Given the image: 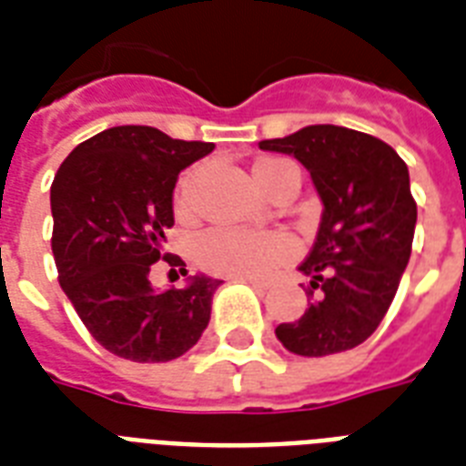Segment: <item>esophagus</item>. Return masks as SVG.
Instances as JSON below:
<instances>
[{
    "label": "esophagus",
    "instance_id": "34e87169",
    "mask_svg": "<svg viewBox=\"0 0 466 466\" xmlns=\"http://www.w3.org/2000/svg\"><path fill=\"white\" fill-rule=\"evenodd\" d=\"M247 280L254 285V288H261V290H268L270 288V280H266V278H247Z\"/></svg>",
    "mask_w": 466,
    "mask_h": 466
}]
</instances>
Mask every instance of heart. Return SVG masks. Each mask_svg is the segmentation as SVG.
Returning a JSON list of instances; mask_svg holds the SVG:
<instances>
[{"mask_svg":"<svg viewBox=\"0 0 466 466\" xmlns=\"http://www.w3.org/2000/svg\"><path fill=\"white\" fill-rule=\"evenodd\" d=\"M295 167L285 159H261L254 167L256 181L268 190L285 168ZM198 174L183 176L176 193V210L188 212L196 198ZM295 254V239L280 229H241V227H218L198 237L196 258L205 270L227 276H261L273 266L288 261Z\"/></svg>","mask_w":466,"mask_h":466,"instance_id":"obj_1","label":"heart"}]
</instances>
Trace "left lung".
I'll return each mask as SVG.
<instances>
[{"instance_id":"obj_1","label":"left lung","mask_w":466,"mask_h":466,"mask_svg":"<svg viewBox=\"0 0 466 466\" xmlns=\"http://www.w3.org/2000/svg\"><path fill=\"white\" fill-rule=\"evenodd\" d=\"M258 147L295 157L324 203L299 266L311 302L298 321L278 326V340L305 358L360 346L390 309L411 256L416 200L404 159L387 142L340 126H307Z\"/></svg>"}]
</instances>
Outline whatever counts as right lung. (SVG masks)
<instances>
[{
  "label": "right lung",
  "mask_w": 466,
  "mask_h": 466,
  "mask_svg": "<svg viewBox=\"0 0 466 466\" xmlns=\"http://www.w3.org/2000/svg\"><path fill=\"white\" fill-rule=\"evenodd\" d=\"M212 142L174 140L149 126H118L72 149L50 186L57 280L94 339L118 358L167 362L196 346L219 280L196 276L183 290H155L157 261L174 227L178 174Z\"/></svg>",
  "instance_id": "right-lung-1"
}]
</instances>
